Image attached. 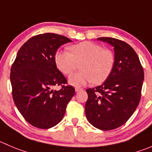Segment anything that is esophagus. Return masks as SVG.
I'll return each mask as SVG.
<instances>
[{
    "mask_svg": "<svg viewBox=\"0 0 152 152\" xmlns=\"http://www.w3.org/2000/svg\"><path fill=\"white\" fill-rule=\"evenodd\" d=\"M83 90V89H81V88H79V87H76L75 88V92H80V91Z\"/></svg>",
    "mask_w": 152,
    "mask_h": 152,
    "instance_id": "34e87169",
    "label": "esophagus"
}]
</instances>
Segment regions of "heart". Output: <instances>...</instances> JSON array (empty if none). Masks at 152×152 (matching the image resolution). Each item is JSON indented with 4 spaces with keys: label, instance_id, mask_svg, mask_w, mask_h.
Returning <instances> with one entry per match:
<instances>
[{
    "label": "heart",
    "instance_id": "heart-1",
    "mask_svg": "<svg viewBox=\"0 0 152 152\" xmlns=\"http://www.w3.org/2000/svg\"><path fill=\"white\" fill-rule=\"evenodd\" d=\"M70 50L71 53L60 50L55 56L57 68L66 75H71L77 69V63H82L81 71L69 77L70 84L82 86L90 82L101 84L108 78L114 66V56L111 50L89 41L74 45Z\"/></svg>",
    "mask_w": 152,
    "mask_h": 152
}]
</instances>
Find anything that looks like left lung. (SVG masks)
I'll return each mask as SVG.
<instances>
[{
	"label": "left lung",
	"mask_w": 152,
	"mask_h": 152,
	"mask_svg": "<svg viewBox=\"0 0 152 152\" xmlns=\"http://www.w3.org/2000/svg\"><path fill=\"white\" fill-rule=\"evenodd\" d=\"M114 49V66L101 86L87 89L85 113L89 123L102 131L122 126L137 109L144 80V72L135 50L128 43L100 37Z\"/></svg>",
	"instance_id": "obj_1"
}]
</instances>
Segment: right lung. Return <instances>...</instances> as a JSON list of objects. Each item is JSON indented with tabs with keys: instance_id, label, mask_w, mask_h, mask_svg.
Listing matches in <instances>:
<instances>
[{
	"instance_id": "obj_1",
	"label": "right lung",
	"mask_w": 152,
	"mask_h": 152,
	"mask_svg": "<svg viewBox=\"0 0 152 152\" xmlns=\"http://www.w3.org/2000/svg\"><path fill=\"white\" fill-rule=\"evenodd\" d=\"M70 42L58 34H39L17 53L10 73L12 97L22 116L33 126L48 129L57 125L75 95L73 86H65L67 80L55 63L57 49ZM54 86L62 88L53 91Z\"/></svg>"
}]
</instances>
